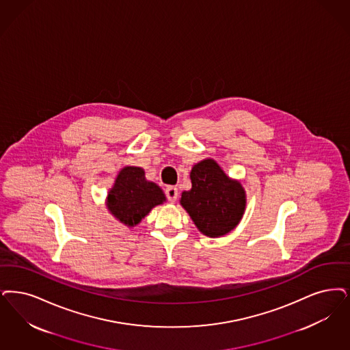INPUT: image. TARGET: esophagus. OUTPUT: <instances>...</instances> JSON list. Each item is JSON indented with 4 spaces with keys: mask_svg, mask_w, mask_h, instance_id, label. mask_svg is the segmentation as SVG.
<instances>
[{
    "mask_svg": "<svg viewBox=\"0 0 350 350\" xmlns=\"http://www.w3.org/2000/svg\"><path fill=\"white\" fill-rule=\"evenodd\" d=\"M165 196L168 198L169 202L174 203V202L177 200V198H178V190H177V187H174V186H168V187H167V190H165Z\"/></svg>",
    "mask_w": 350,
    "mask_h": 350,
    "instance_id": "34e87169",
    "label": "esophagus"
}]
</instances>
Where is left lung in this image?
<instances>
[{
    "instance_id": "obj_1",
    "label": "left lung",
    "mask_w": 350,
    "mask_h": 350,
    "mask_svg": "<svg viewBox=\"0 0 350 350\" xmlns=\"http://www.w3.org/2000/svg\"><path fill=\"white\" fill-rule=\"evenodd\" d=\"M190 178L191 190L182 193L180 203L196 228L211 238L233 230L246 207V193L241 182L229 178L212 159L196 164Z\"/></svg>"
}]
</instances>
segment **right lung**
<instances>
[{
	"label": "right lung",
	"mask_w": 350,
	"mask_h": 350,
	"mask_svg": "<svg viewBox=\"0 0 350 350\" xmlns=\"http://www.w3.org/2000/svg\"><path fill=\"white\" fill-rule=\"evenodd\" d=\"M167 200L163 190L147 181L139 167L121 169L108 193L107 206L113 216L127 226L139 224L150 211Z\"/></svg>",
	"instance_id": "1"
}]
</instances>
